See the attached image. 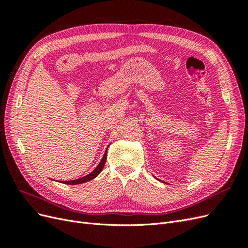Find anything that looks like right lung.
I'll return each mask as SVG.
<instances>
[{"label": "right lung", "instance_id": "right-lung-1", "mask_svg": "<svg viewBox=\"0 0 248 248\" xmlns=\"http://www.w3.org/2000/svg\"><path fill=\"white\" fill-rule=\"evenodd\" d=\"M107 154H108V148L106 150V152H104V154H103V157H102L101 161L98 163V166L96 167V169L93 171L90 172L89 175H87L85 177H81V178L77 179V180H70V181H62L61 183L68 184V185H77V184H81V183L88 182V181H90V180H92V179H95L97 176L100 174L101 170L104 168V164H106V160H107Z\"/></svg>", "mask_w": 248, "mask_h": 248}]
</instances>
